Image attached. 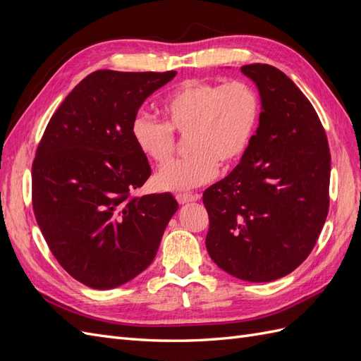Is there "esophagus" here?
<instances>
[{
  "mask_svg": "<svg viewBox=\"0 0 361 361\" xmlns=\"http://www.w3.org/2000/svg\"><path fill=\"white\" fill-rule=\"evenodd\" d=\"M176 200L180 204H185V203H191V202L200 200V195L199 194H178L176 195Z\"/></svg>",
  "mask_w": 361,
  "mask_h": 361,
  "instance_id": "esophagus-1",
  "label": "esophagus"
}]
</instances>
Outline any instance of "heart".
Returning a JSON list of instances; mask_svg holds the SVG:
<instances>
[{"mask_svg":"<svg viewBox=\"0 0 361 361\" xmlns=\"http://www.w3.org/2000/svg\"><path fill=\"white\" fill-rule=\"evenodd\" d=\"M166 123L140 114L133 138L141 155L155 164L171 158L176 133L187 137L188 157L161 169L155 185L164 191H183L211 182L220 164L231 169L244 158L256 137L262 102L257 90L244 81L216 84L190 80L162 102Z\"/></svg>","mask_w":361,"mask_h":361,"instance_id":"obj_1","label":"heart"}]
</instances>
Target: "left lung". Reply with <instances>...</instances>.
I'll return each mask as SVG.
<instances>
[{
  "label": "left lung",
  "mask_w": 361,
  "mask_h": 361,
  "mask_svg": "<svg viewBox=\"0 0 361 361\" xmlns=\"http://www.w3.org/2000/svg\"><path fill=\"white\" fill-rule=\"evenodd\" d=\"M262 102L256 137L232 173L203 192L206 248L251 283L288 276L310 255L329 214L330 149L314 108L269 64H247Z\"/></svg>",
  "instance_id": "obj_1"
}]
</instances>
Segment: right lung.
<instances>
[{
    "label": "right lung",
    "mask_w": 361,
    "mask_h": 361,
    "mask_svg": "<svg viewBox=\"0 0 361 361\" xmlns=\"http://www.w3.org/2000/svg\"><path fill=\"white\" fill-rule=\"evenodd\" d=\"M176 72L96 71L49 120L32 164V209L59 264L93 289H114L154 262L178 211L170 192L130 199L150 176L133 138L147 97Z\"/></svg>",
    "instance_id": "add662e5"
}]
</instances>
